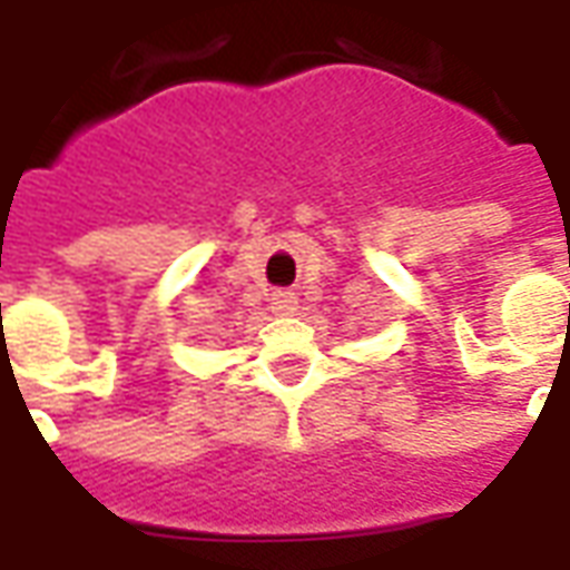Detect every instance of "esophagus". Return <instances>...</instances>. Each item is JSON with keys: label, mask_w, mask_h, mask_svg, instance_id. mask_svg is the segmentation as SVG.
Wrapping results in <instances>:
<instances>
[{"label": "esophagus", "mask_w": 570, "mask_h": 570, "mask_svg": "<svg viewBox=\"0 0 570 570\" xmlns=\"http://www.w3.org/2000/svg\"><path fill=\"white\" fill-rule=\"evenodd\" d=\"M297 309V297L292 292H276L273 294V313L276 316H292Z\"/></svg>", "instance_id": "obj_1"}]
</instances>
